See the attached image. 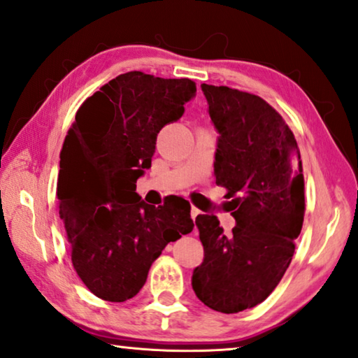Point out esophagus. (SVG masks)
<instances>
[{"instance_id": "obj_1", "label": "esophagus", "mask_w": 358, "mask_h": 358, "mask_svg": "<svg viewBox=\"0 0 358 358\" xmlns=\"http://www.w3.org/2000/svg\"><path fill=\"white\" fill-rule=\"evenodd\" d=\"M201 213H202V212H201L199 209H197V207H194V206H193V207H191V218H193V220H194V222H196V218L201 215Z\"/></svg>"}]
</instances>
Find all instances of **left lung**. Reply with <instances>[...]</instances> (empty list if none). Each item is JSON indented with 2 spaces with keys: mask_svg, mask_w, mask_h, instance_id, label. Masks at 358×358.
Returning <instances> with one entry per match:
<instances>
[{
  "mask_svg": "<svg viewBox=\"0 0 358 358\" xmlns=\"http://www.w3.org/2000/svg\"><path fill=\"white\" fill-rule=\"evenodd\" d=\"M201 88L220 135L215 183L236 227L227 234L215 215L196 218L204 260L191 285L212 310L238 313L264 302L291 264L306 213L302 161L291 128L260 96Z\"/></svg>",
  "mask_w": 358,
  "mask_h": 358,
  "instance_id": "8db88e82",
  "label": "left lung"
}]
</instances>
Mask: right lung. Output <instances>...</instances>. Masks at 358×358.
<instances>
[{
    "label": "right lung",
    "instance_id": "obj_1",
    "mask_svg": "<svg viewBox=\"0 0 358 358\" xmlns=\"http://www.w3.org/2000/svg\"><path fill=\"white\" fill-rule=\"evenodd\" d=\"M196 94L189 78L133 71L85 99L61 149L57 206L72 264L96 297L125 302L170 241L193 231L189 202L151 206L136 180L151 167L157 133L183 115Z\"/></svg>",
    "mask_w": 358,
    "mask_h": 358
}]
</instances>
